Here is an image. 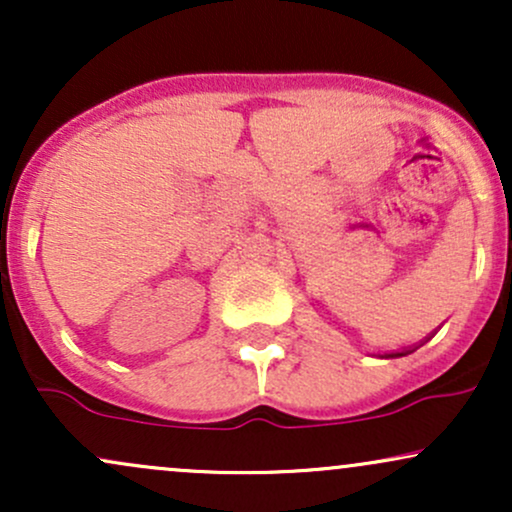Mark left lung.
Returning <instances> with one entry per match:
<instances>
[{
	"instance_id": "1",
	"label": "left lung",
	"mask_w": 512,
	"mask_h": 512,
	"mask_svg": "<svg viewBox=\"0 0 512 512\" xmlns=\"http://www.w3.org/2000/svg\"><path fill=\"white\" fill-rule=\"evenodd\" d=\"M399 356H402V354H399Z\"/></svg>"
}]
</instances>
